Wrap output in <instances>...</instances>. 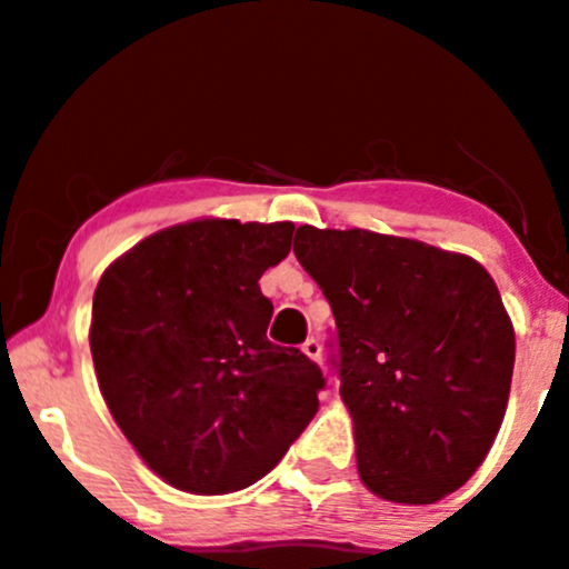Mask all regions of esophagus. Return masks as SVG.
<instances>
[{
	"label": "esophagus",
	"mask_w": 569,
	"mask_h": 569,
	"mask_svg": "<svg viewBox=\"0 0 569 569\" xmlns=\"http://www.w3.org/2000/svg\"><path fill=\"white\" fill-rule=\"evenodd\" d=\"M302 352H305L310 360L320 362V355H323V347H320L318 339H307L305 345H302Z\"/></svg>",
	"instance_id": "1"
}]
</instances>
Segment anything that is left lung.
Here are the masks:
<instances>
[{
  "label": "left lung",
  "mask_w": 569,
  "mask_h": 569,
  "mask_svg": "<svg viewBox=\"0 0 569 569\" xmlns=\"http://www.w3.org/2000/svg\"><path fill=\"white\" fill-rule=\"evenodd\" d=\"M293 254L337 320L362 485L416 506L461 488L501 429L515 371V326L490 272L360 228L302 224Z\"/></svg>",
  "instance_id": "8db88e82"
}]
</instances>
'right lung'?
Listing matches in <instances>:
<instances>
[{
    "label": "right lung",
    "mask_w": 569,
    "mask_h": 569,
    "mask_svg": "<svg viewBox=\"0 0 569 569\" xmlns=\"http://www.w3.org/2000/svg\"><path fill=\"white\" fill-rule=\"evenodd\" d=\"M291 222L203 217L132 246L102 272L89 350L137 456L196 496L249 488L318 410L323 373L267 339L259 278L291 251Z\"/></svg>",
    "instance_id": "obj_1"
}]
</instances>
